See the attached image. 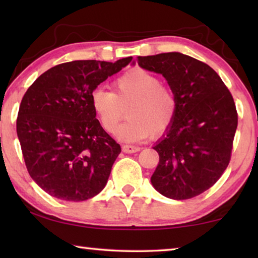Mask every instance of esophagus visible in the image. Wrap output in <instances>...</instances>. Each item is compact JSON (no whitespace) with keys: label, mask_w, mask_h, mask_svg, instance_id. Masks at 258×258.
<instances>
[{"label":"esophagus","mask_w":258,"mask_h":258,"mask_svg":"<svg viewBox=\"0 0 258 258\" xmlns=\"http://www.w3.org/2000/svg\"><path fill=\"white\" fill-rule=\"evenodd\" d=\"M121 149H123V151L126 152V154H134V152L140 151V147H137V146H130V145H124L123 147H121Z\"/></svg>","instance_id":"obj_1"}]
</instances>
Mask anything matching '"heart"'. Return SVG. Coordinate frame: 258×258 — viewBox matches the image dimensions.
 I'll return each instance as SVG.
<instances>
[{"mask_svg":"<svg viewBox=\"0 0 258 258\" xmlns=\"http://www.w3.org/2000/svg\"><path fill=\"white\" fill-rule=\"evenodd\" d=\"M91 104L102 128L113 133L125 116L128 119L117 130V137L126 142L140 141L160 135L169 128L177 112L174 91L161 84L160 78L143 68H135L116 78L113 92L95 87L91 93Z\"/></svg>","mask_w":258,"mask_h":258,"instance_id":"obj_1","label":"heart"}]
</instances>
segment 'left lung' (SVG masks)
<instances>
[{"mask_svg": "<svg viewBox=\"0 0 258 258\" xmlns=\"http://www.w3.org/2000/svg\"><path fill=\"white\" fill-rule=\"evenodd\" d=\"M137 61L161 74L177 99L175 119L154 147L159 163L152 185L167 198H194L215 184L230 163L238 126L232 94L213 68L192 56L168 52Z\"/></svg>", "mask_w": 258, "mask_h": 258, "instance_id": "left-lung-1", "label": "left lung"}]
</instances>
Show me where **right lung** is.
I'll return each mask as SVG.
<instances>
[{"instance_id":"right-lung-1","label":"right lung","mask_w":258,"mask_h":258,"mask_svg":"<svg viewBox=\"0 0 258 258\" xmlns=\"http://www.w3.org/2000/svg\"><path fill=\"white\" fill-rule=\"evenodd\" d=\"M131 61L60 63L26 91L17 134L30 177L52 197L84 202L106 186L121 149L95 118L91 93Z\"/></svg>"}]
</instances>
